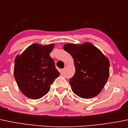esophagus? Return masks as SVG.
I'll return each instance as SVG.
<instances>
[{
    "mask_svg": "<svg viewBox=\"0 0 128 128\" xmlns=\"http://www.w3.org/2000/svg\"><path fill=\"white\" fill-rule=\"evenodd\" d=\"M60 72H61V74H63V73L64 72V69H61V70H60Z\"/></svg>",
    "mask_w": 128,
    "mask_h": 128,
    "instance_id": "1",
    "label": "esophagus"
}]
</instances>
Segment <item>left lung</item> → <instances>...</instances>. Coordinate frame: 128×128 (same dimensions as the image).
I'll return each instance as SVG.
<instances>
[{"label": "left lung", "instance_id": "left-lung-1", "mask_svg": "<svg viewBox=\"0 0 128 128\" xmlns=\"http://www.w3.org/2000/svg\"><path fill=\"white\" fill-rule=\"evenodd\" d=\"M64 49L74 59L76 72L69 79L73 92L84 99L100 94L110 75L108 58L90 42L66 44Z\"/></svg>", "mask_w": 128, "mask_h": 128}]
</instances>
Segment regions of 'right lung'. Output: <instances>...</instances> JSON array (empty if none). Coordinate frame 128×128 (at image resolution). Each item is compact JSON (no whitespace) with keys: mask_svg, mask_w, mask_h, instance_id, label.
Here are the masks:
<instances>
[{"mask_svg":"<svg viewBox=\"0 0 128 128\" xmlns=\"http://www.w3.org/2000/svg\"><path fill=\"white\" fill-rule=\"evenodd\" d=\"M54 44H33L15 59L14 75L23 94L38 100L50 90V85L59 76L50 53Z\"/></svg>","mask_w":128,"mask_h":128,"instance_id":"1","label":"right lung"}]
</instances>
